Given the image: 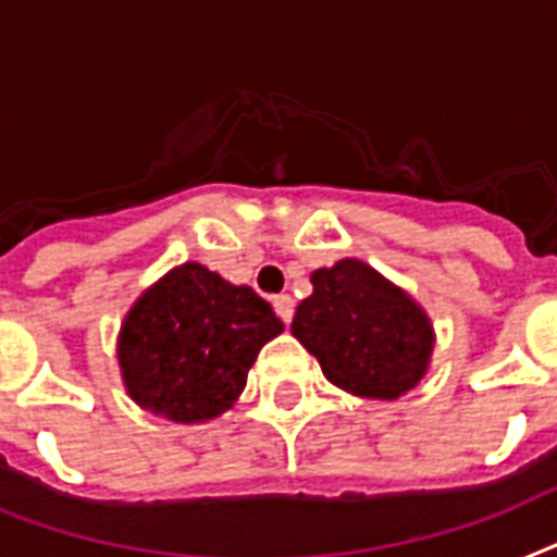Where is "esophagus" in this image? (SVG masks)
<instances>
[{
    "instance_id": "esophagus-1",
    "label": "esophagus",
    "mask_w": 557,
    "mask_h": 557,
    "mask_svg": "<svg viewBox=\"0 0 557 557\" xmlns=\"http://www.w3.org/2000/svg\"><path fill=\"white\" fill-rule=\"evenodd\" d=\"M273 310H275V315L284 321V324H289V321H293V312H296V301H293L289 296H275Z\"/></svg>"
}]
</instances>
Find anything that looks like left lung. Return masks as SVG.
<instances>
[{
    "label": "left lung",
    "mask_w": 557,
    "mask_h": 557,
    "mask_svg": "<svg viewBox=\"0 0 557 557\" xmlns=\"http://www.w3.org/2000/svg\"><path fill=\"white\" fill-rule=\"evenodd\" d=\"M293 335L319 358L327 381L364 398L412 389L433 352L424 310L358 259L312 273V296L298 305Z\"/></svg>",
    "instance_id": "8db88e82"
}]
</instances>
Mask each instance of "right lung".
Segmentation results:
<instances>
[{"instance_id": "obj_1", "label": "right lung", "mask_w": 557, "mask_h": 557, "mask_svg": "<svg viewBox=\"0 0 557 557\" xmlns=\"http://www.w3.org/2000/svg\"><path fill=\"white\" fill-rule=\"evenodd\" d=\"M282 330L250 287L187 261L127 312L119 335L124 387L139 407L170 421L222 416L245 389L261 347Z\"/></svg>"}]
</instances>
